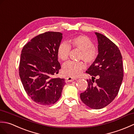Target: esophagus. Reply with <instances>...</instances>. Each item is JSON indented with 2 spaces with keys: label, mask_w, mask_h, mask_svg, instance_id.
<instances>
[{
  "label": "esophagus",
  "mask_w": 134,
  "mask_h": 134,
  "mask_svg": "<svg viewBox=\"0 0 134 134\" xmlns=\"http://www.w3.org/2000/svg\"><path fill=\"white\" fill-rule=\"evenodd\" d=\"M76 79V78H75V77H66V79H65V81H66V82H71V81H74V80Z\"/></svg>",
  "instance_id": "1"
}]
</instances>
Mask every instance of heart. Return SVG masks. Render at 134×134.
Instances as JSON below:
<instances>
[{
  "mask_svg": "<svg viewBox=\"0 0 134 134\" xmlns=\"http://www.w3.org/2000/svg\"><path fill=\"white\" fill-rule=\"evenodd\" d=\"M69 42L70 46L66 42H62L58 46L57 55L61 61H66L69 58L72 46L74 49L81 50L80 58L87 63L92 64L96 61L99 52L93 46L94 44L90 38L85 35H77L71 38ZM84 68L85 65L83 62L70 61L63 65L62 72L68 76L77 77L81 73Z\"/></svg>",
  "mask_w": 134,
  "mask_h": 134,
  "instance_id": "heart-1",
  "label": "heart"
}]
</instances>
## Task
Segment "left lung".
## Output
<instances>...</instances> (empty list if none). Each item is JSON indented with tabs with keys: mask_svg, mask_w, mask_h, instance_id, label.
<instances>
[{
	"mask_svg": "<svg viewBox=\"0 0 134 134\" xmlns=\"http://www.w3.org/2000/svg\"><path fill=\"white\" fill-rule=\"evenodd\" d=\"M97 35L99 54L86 71L92 76L80 99L92 109H101L111 103L119 91L123 78L122 56L118 46L105 35ZM97 78V79L96 78Z\"/></svg>",
	"mask_w": 134,
	"mask_h": 134,
	"instance_id": "8db88e82",
	"label": "left lung"
}]
</instances>
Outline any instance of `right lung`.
Here are the masks:
<instances>
[{
	"instance_id": "add662e5",
	"label": "right lung",
	"mask_w": 134,
	"mask_h": 134,
	"mask_svg": "<svg viewBox=\"0 0 134 134\" xmlns=\"http://www.w3.org/2000/svg\"><path fill=\"white\" fill-rule=\"evenodd\" d=\"M62 38L61 32L47 31L34 37L22 50L20 78L26 93L38 104H53L61 96L65 80L54 76L61 68L57 48Z\"/></svg>"
}]
</instances>
